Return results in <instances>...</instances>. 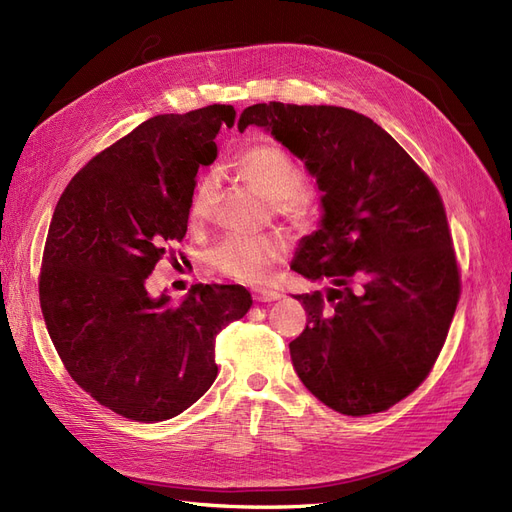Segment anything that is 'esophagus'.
Here are the masks:
<instances>
[{"label": "esophagus", "instance_id": "esophagus-1", "mask_svg": "<svg viewBox=\"0 0 512 512\" xmlns=\"http://www.w3.org/2000/svg\"><path fill=\"white\" fill-rule=\"evenodd\" d=\"M252 297H254L256 303H271V301L282 299V294L275 292V290H254Z\"/></svg>", "mask_w": 512, "mask_h": 512}]
</instances>
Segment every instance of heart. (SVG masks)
I'll return each mask as SVG.
<instances>
[{"label":"heart","instance_id":"obj_1","mask_svg":"<svg viewBox=\"0 0 512 512\" xmlns=\"http://www.w3.org/2000/svg\"><path fill=\"white\" fill-rule=\"evenodd\" d=\"M239 175L273 203L275 213L292 222L309 218V203L301 192L303 170L286 151L273 145H256L241 153L237 160ZM215 175H205L198 181L190 200V220H207L215 205ZM286 256V241L280 235L241 237L230 235L207 252V265L228 280L241 284L265 282L271 267Z\"/></svg>","mask_w":512,"mask_h":512}]
</instances>
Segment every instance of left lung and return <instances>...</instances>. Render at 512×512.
<instances>
[{
  "label": "left lung",
  "mask_w": 512,
  "mask_h": 512,
  "mask_svg": "<svg viewBox=\"0 0 512 512\" xmlns=\"http://www.w3.org/2000/svg\"><path fill=\"white\" fill-rule=\"evenodd\" d=\"M271 132L316 179L320 226L290 269L329 288L297 294L305 331L294 371L324 406L348 416L408 397L436 363L459 301V269L442 198L418 164L369 117L342 106L254 104L239 132Z\"/></svg>",
  "instance_id": "left-lung-1"
}]
</instances>
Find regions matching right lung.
<instances>
[{"mask_svg": "<svg viewBox=\"0 0 512 512\" xmlns=\"http://www.w3.org/2000/svg\"><path fill=\"white\" fill-rule=\"evenodd\" d=\"M235 108L143 121L91 158L61 194L46 235L40 307L72 380L138 423L188 410L218 376L215 335L247 314L243 286L196 284L181 303L145 280L188 230L200 166Z\"/></svg>", "mask_w": 512, "mask_h": 512, "instance_id": "obj_1", "label": "right lung"}]
</instances>
